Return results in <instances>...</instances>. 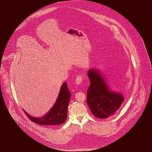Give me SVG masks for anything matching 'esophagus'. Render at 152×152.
<instances>
[{"label":"esophagus","mask_w":152,"mask_h":152,"mask_svg":"<svg viewBox=\"0 0 152 152\" xmlns=\"http://www.w3.org/2000/svg\"><path fill=\"white\" fill-rule=\"evenodd\" d=\"M83 76L82 75H79V76H77L76 79L75 80L76 84H78V85L82 83V81H83Z\"/></svg>","instance_id":"34e87169"}]
</instances>
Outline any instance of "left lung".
<instances>
[{
    "label": "left lung",
    "mask_w": 152,
    "mask_h": 152,
    "mask_svg": "<svg viewBox=\"0 0 152 152\" xmlns=\"http://www.w3.org/2000/svg\"><path fill=\"white\" fill-rule=\"evenodd\" d=\"M91 85L87 91V104L97 118H105L117 113L124 101L120 93L110 91L101 72L97 69L88 71Z\"/></svg>",
    "instance_id": "left-lung-1"
}]
</instances>
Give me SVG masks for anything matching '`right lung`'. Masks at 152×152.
Instances as JSON below:
<instances>
[{
  "mask_svg": "<svg viewBox=\"0 0 152 152\" xmlns=\"http://www.w3.org/2000/svg\"><path fill=\"white\" fill-rule=\"evenodd\" d=\"M71 98V92L65 82L61 87L58 99L51 110L40 118H35L24 112L31 121L41 125H56L64 123L67 117L68 106Z\"/></svg>",
  "mask_w": 152,
  "mask_h": 152,
  "instance_id": "1",
  "label": "right lung"
}]
</instances>
